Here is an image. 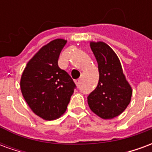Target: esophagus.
Returning a JSON list of instances; mask_svg holds the SVG:
<instances>
[{
	"label": "esophagus",
	"mask_w": 152,
	"mask_h": 152,
	"mask_svg": "<svg viewBox=\"0 0 152 152\" xmlns=\"http://www.w3.org/2000/svg\"><path fill=\"white\" fill-rule=\"evenodd\" d=\"M75 82H76V85L77 87H80V82H81V81H80V80H76Z\"/></svg>",
	"instance_id": "1"
}]
</instances>
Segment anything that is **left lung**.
Returning <instances> with one entry per match:
<instances>
[{"label":"left lung","mask_w":152,"mask_h":152,"mask_svg":"<svg viewBox=\"0 0 152 152\" xmlns=\"http://www.w3.org/2000/svg\"><path fill=\"white\" fill-rule=\"evenodd\" d=\"M90 47L99 64V80L95 89L87 98L88 104L99 117L112 119L129 104L132 89L112 48L104 42H91Z\"/></svg>","instance_id":"1"}]
</instances>
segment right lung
<instances>
[{"label": "right lung", "instance_id": "add662e5", "mask_svg": "<svg viewBox=\"0 0 152 152\" xmlns=\"http://www.w3.org/2000/svg\"><path fill=\"white\" fill-rule=\"evenodd\" d=\"M66 40L56 39L43 46L27 64L20 87L30 108L38 116L53 121L66 112L76 84L58 65Z\"/></svg>", "mask_w": 152, "mask_h": 152}]
</instances>
